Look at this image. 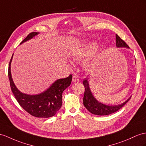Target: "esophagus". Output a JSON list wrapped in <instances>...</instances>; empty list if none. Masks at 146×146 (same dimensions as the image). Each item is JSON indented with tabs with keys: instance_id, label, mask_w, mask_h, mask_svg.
Instances as JSON below:
<instances>
[{
	"instance_id": "obj_1",
	"label": "esophagus",
	"mask_w": 146,
	"mask_h": 146,
	"mask_svg": "<svg viewBox=\"0 0 146 146\" xmlns=\"http://www.w3.org/2000/svg\"><path fill=\"white\" fill-rule=\"evenodd\" d=\"M79 81V77H78L77 74H74L72 77V82H76Z\"/></svg>"
}]
</instances>
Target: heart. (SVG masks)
Wrapping results in <instances>:
<instances>
[{
    "label": "heart",
    "mask_w": 146,
    "mask_h": 146,
    "mask_svg": "<svg viewBox=\"0 0 146 146\" xmlns=\"http://www.w3.org/2000/svg\"><path fill=\"white\" fill-rule=\"evenodd\" d=\"M98 44L95 42H88L76 48L71 53L74 60H82L95 54L98 50Z\"/></svg>",
    "instance_id": "heart-1"
}]
</instances>
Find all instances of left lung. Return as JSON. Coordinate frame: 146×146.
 <instances>
[{"mask_svg":"<svg viewBox=\"0 0 146 146\" xmlns=\"http://www.w3.org/2000/svg\"><path fill=\"white\" fill-rule=\"evenodd\" d=\"M116 46L117 48H129L125 42L120 38L118 35H116ZM83 84L85 87V92L83 98V104L85 108L91 113L96 115H108L111 113H115L118 110L121 108L129 100V97L126 101L123 104L118 105H108L98 102L95 98L92 93V91L89 87L88 79L85 78L83 80Z\"/></svg>","mask_w":146,"mask_h":146,"instance_id":"left-lung-1","label":"left lung"}]
</instances>
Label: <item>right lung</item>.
<instances>
[{
  "instance_id": "add662e5",
  "label": "right lung",
  "mask_w": 146,
  "mask_h": 146,
  "mask_svg": "<svg viewBox=\"0 0 146 146\" xmlns=\"http://www.w3.org/2000/svg\"><path fill=\"white\" fill-rule=\"evenodd\" d=\"M38 34V32H32L20 44ZM13 55L9 63V78L12 91L20 105L31 115L37 118H49L55 115L61 107L62 92L70 85L72 75L56 80L47 90L39 94L28 95L22 93L15 86L12 77L11 62Z\"/></svg>"
}]
</instances>
